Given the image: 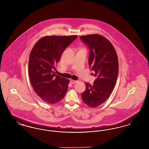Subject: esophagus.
I'll list each match as a JSON object with an SVG mask.
<instances>
[{"label": "esophagus", "mask_w": 149, "mask_h": 149, "mask_svg": "<svg viewBox=\"0 0 149 149\" xmlns=\"http://www.w3.org/2000/svg\"><path fill=\"white\" fill-rule=\"evenodd\" d=\"M77 80H70V83H71V84H74V83H77Z\"/></svg>", "instance_id": "1"}]
</instances>
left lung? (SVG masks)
<instances>
[{
  "label": "left lung",
  "mask_w": 149,
  "mask_h": 149,
  "mask_svg": "<svg viewBox=\"0 0 149 149\" xmlns=\"http://www.w3.org/2000/svg\"><path fill=\"white\" fill-rule=\"evenodd\" d=\"M81 41L90 50L89 65L97 77L93 85L85 83L86 90L81 93L88 106L96 108L108 99L115 86L118 74V60L111 42L103 36L93 34L81 36Z\"/></svg>",
  "instance_id": "left-lung-1"
}]
</instances>
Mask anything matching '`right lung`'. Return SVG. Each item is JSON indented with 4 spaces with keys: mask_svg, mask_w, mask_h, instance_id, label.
I'll list each match as a JSON object with an SVG mask.
<instances>
[{
    "mask_svg": "<svg viewBox=\"0 0 149 149\" xmlns=\"http://www.w3.org/2000/svg\"><path fill=\"white\" fill-rule=\"evenodd\" d=\"M78 36H48L36 43L29 62L31 84L36 93L49 104H56L63 99L69 80L56 75L54 70L66 48Z\"/></svg>",
    "mask_w": 149,
    "mask_h": 149,
    "instance_id": "1",
    "label": "right lung"
}]
</instances>
